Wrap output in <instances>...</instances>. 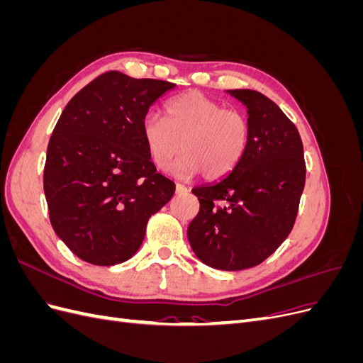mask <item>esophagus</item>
<instances>
[{
	"mask_svg": "<svg viewBox=\"0 0 363 363\" xmlns=\"http://www.w3.org/2000/svg\"><path fill=\"white\" fill-rule=\"evenodd\" d=\"M186 192H188V188H186V186H183V184H175V194L182 195V194H186Z\"/></svg>",
	"mask_w": 363,
	"mask_h": 363,
	"instance_id": "1",
	"label": "esophagus"
}]
</instances>
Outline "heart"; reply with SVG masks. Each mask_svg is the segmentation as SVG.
I'll list each match as a JSON object with an SVG mask.
<instances>
[{
    "label": "heart",
    "mask_w": 363,
    "mask_h": 363,
    "mask_svg": "<svg viewBox=\"0 0 363 363\" xmlns=\"http://www.w3.org/2000/svg\"><path fill=\"white\" fill-rule=\"evenodd\" d=\"M167 121L148 113L142 121L148 155L159 169L175 163L174 172L189 179L203 172L206 179H221L242 159L250 138L247 116L236 108H223L201 92L189 91L167 104Z\"/></svg>",
    "instance_id": "1"
}]
</instances>
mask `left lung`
Segmentation results:
<instances>
[{
	"label": "left lung",
	"instance_id": "8db88e82",
	"mask_svg": "<svg viewBox=\"0 0 363 363\" xmlns=\"http://www.w3.org/2000/svg\"><path fill=\"white\" fill-rule=\"evenodd\" d=\"M247 107L245 155L224 177L196 186L200 212L188 227L195 256L221 271L259 265L294 227L306 182L298 130L268 96L225 91Z\"/></svg>",
	"mask_w": 363,
	"mask_h": 363
}]
</instances>
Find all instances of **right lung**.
<instances>
[{
    "label": "right lung",
    "mask_w": 363,
    "mask_h": 363,
    "mask_svg": "<svg viewBox=\"0 0 363 363\" xmlns=\"http://www.w3.org/2000/svg\"><path fill=\"white\" fill-rule=\"evenodd\" d=\"M175 84L111 71L65 107L47 150L43 192L56 235L98 267L133 257L175 184L156 172L142 121Z\"/></svg>",
    "instance_id": "right-lung-1"
}]
</instances>
